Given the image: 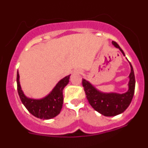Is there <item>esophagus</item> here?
<instances>
[{
    "instance_id": "1",
    "label": "esophagus",
    "mask_w": 148,
    "mask_h": 148,
    "mask_svg": "<svg viewBox=\"0 0 148 148\" xmlns=\"http://www.w3.org/2000/svg\"><path fill=\"white\" fill-rule=\"evenodd\" d=\"M74 73H77V74H79V73H81V71H80V70H76V71H75Z\"/></svg>"
}]
</instances>
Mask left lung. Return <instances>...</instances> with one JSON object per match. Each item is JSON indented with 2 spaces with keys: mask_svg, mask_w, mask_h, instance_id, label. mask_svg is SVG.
<instances>
[{
  "mask_svg": "<svg viewBox=\"0 0 148 148\" xmlns=\"http://www.w3.org/2000/svg\"><path fill=\"white\" fill-rule=\"evenodd\" d=\"M112 43L125 56V53L119 44L115 41ZM130 65L131 71L129 75L130 81L128 83V90L125 93L102 92L92 86L88 81L82 79V85L87 95L86 97L95 110L105 116H115L122 113L128 108L134 95L136 84L134 72L130 63Z\"/></svg>",
  "mask_w": 148,
  "mask_h": 148,
  "instance_id": "left-lung-1",
  "label": "left lung"
}]
</instances>
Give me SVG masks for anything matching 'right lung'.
Masks as SVG:
<instances>
[{
  "instance_id": "1",
  "label": "right lung",
  "mask_w": 148,
  "mask_h": 148,
  "mask_svg": "<svg viewBox=\"0 0 148 148\" xmlns=\"http://www.w3.org/2000/svg\"><path fill=\"white\" fill-rule=\"evenodd\" d=\"M70 75L60 80L53 90L43 99H33L27 98L21 87L19 73H17V87L18 95L27 110L34 116L40 119H50L58 116L63 106V90L69 83Z\"/></svg>"
}]
</instances>
